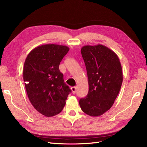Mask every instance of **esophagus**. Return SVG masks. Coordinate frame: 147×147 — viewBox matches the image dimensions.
I'll return each instance as SVG.
<instances>
[{
  "label": "esophagus",
  "instance_id": "1",
  "mask_svg": "<svg viewBox=\"0 0 147 147\" xmlns=\"http://www.w3.org/2000/svg\"><path fill=\"white\" fill-rule=\"evenodd\" d=\"M71 90H72V91L73 94H75V93H76V87H75V86L71 87Z\"/></svg>",
  "mask_w": 147,
  "mask_h": 147
}]
</instances>
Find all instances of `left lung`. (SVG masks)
Wrapping results in <instances>:
<instances>
[{
    "mask_svg": "<svg viewBox=\"0 0 147 147\" xmlns=\"http://www.w3.org/2000/svg\"><path fill=\"white\" fill-rule=\"evenodd\" d=\"M81 53L88 80V93L79 105L85 114L100 116L113 105L119 93L123 76L117 54L105 46L86 45Z\"/></svg>",
    "mask_w": 147,
    "mask_h": 147,
    "instance_id": "8db88e82",
    "label": "left lung"
}]
</instances>
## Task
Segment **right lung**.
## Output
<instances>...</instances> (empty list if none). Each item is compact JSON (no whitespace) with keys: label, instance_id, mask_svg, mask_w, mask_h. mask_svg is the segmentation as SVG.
<instances>
[{"label":"right lung","instance_id":"obj_1","mask_svg":"<svg viewBox=\"0 0 147 147\" xmlns=\"http://www.w3.org/2000/svg\"><path fill=\"white\" fill-rule=\"evenodd\" d=\"M69 51L66 46L41 45L31 51L25 59L23 80L28 96L35 109L46 117L60 113L71 92L59 69Z\"/></svg>","mask_w":147,"mask_h":147}]
</instances>
